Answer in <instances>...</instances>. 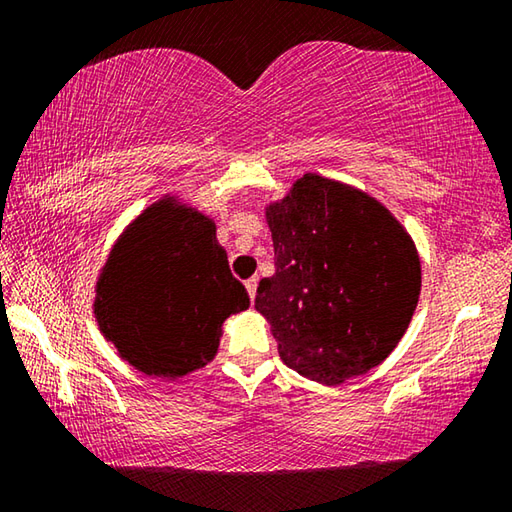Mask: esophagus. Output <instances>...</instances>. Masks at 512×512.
I'll return each instance as SVG.
<instances>
[{
	"label": "esophagus",
	"mask_w": 512,
	"mask_h": 512,
	"mask_svg": "<svg viewBox=\"0 0 512 512\" xmlns=\"http://www.w3.org/2000/svg\"><path fill=\"white\" fill-rule=\"evenodd\" d=\"M257 277H250V280L246 282V289H248V296H250V300H255V296H257Z\"/></svg>",
	"instance_id": "1"
}]
</instances>
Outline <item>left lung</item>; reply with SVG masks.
<instances>
[{
	"instance_id": "obj_1",
	"label": "left lung",
	"mask_w": 512,
	"mask_h": 512,
	"mask_svg": "<svg viewBox=\"0 0 512 512\" xmlns=\"http://www.w3.org/2000/svg\"><path fill=\"white\" fill-rule=\"evenodd\" d=\"M264 212L275 273L259 282L255 309L280 359L323 386L366 375L397 348L418 307L411 235L377 198L318 173Z\"/></svg>"
}]
</instances>
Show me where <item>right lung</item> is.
<instances>
[{
  "instance_id": "right-lung-1",
  "label": "right lung",
  "mask_w": 512,
  "mask_h": 512,
  "mask_svg": "<svg viewBox=\"0 0 512 512\" xmlns=\"http://www.w3.org/2000/svg\"><path fill=\"white\" fill-rule=\"evenodd\" d=\"M248 305L214 219L167 194L115 241L92 311L121 359L149 377L178 379L216 357L225 318Z\"/></svg>"
}]
</instances>
